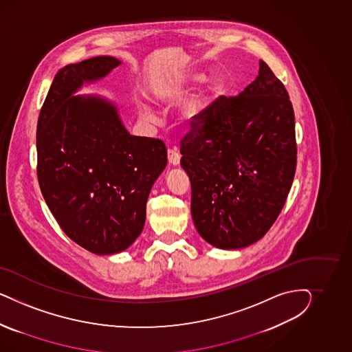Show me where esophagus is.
<instances>
[{"instance_id": "obj_1", "label": "esophagus", "mask_w": 352, "mask_h": 352, "mask_svg": "<svg viewBox=\"0 0 352 352\" xmlns=\"http://www.w3.org/2000/svg\"><path fill=\"white\" fill-rule=\"evenodd\" d=\"M168 160H169L170 165L177 166L181 162V155L178 153V151L175 148L168 149Z\"/></svg>"}]
</instances>
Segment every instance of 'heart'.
<instances>
[{"label": "heart", "instance_id": "b5f03b06", "mask_svg": "<svg viewBox=\"0 0 352 352\" xmlns=\"http://www.w3.org/2000/svg\"><path fill=\"white\" fill-rule=\"evenodd\" d=\"M204 80H205V75L201 72H191V74H188L184 77V81L190 85L201 82ZM208 90H209V94L212 96L222 94L224 90L223 78L222 77H214L209 86H208ZM178 91H179V89L177 87V85L170 84L166 87L160 89L156 93V96H157V100L160 103H169L171 100H174L175 96H178ZM206 107H208L206 102L195 103V104L188 107L187 111L183 115L184 125L188 129H197L199 126H201V124L205 121V116H206ZM140 115H142V118H144L146 120H155V112L149 107H142Z\"/></svg>", "mask_w": 352, "mask_h": 352}]
</instances>
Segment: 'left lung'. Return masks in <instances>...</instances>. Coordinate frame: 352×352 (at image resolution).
I'll return each instance as SVG.
<instances>
[{
    "label": "left lung",
    "instance_id": "8db88e82",
    "mask_svg": "<svg viewBox=\"0 0 352 352\" xmlns=\"http://www.w3.org/2000/svg\"><path fill=\"white\" fill-rule=\"evenodd\" d=\"M197 232L219 249L262 239L284 208L297 166L294 111L263 60L237 96H221L181 140Z\"/></svg>",
    "mask_w": 352,
    "mask_h": 352
}]
</instances>
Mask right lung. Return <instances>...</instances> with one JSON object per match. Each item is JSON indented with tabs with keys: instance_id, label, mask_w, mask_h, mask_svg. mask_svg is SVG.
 <instances>
[{
	"instance_id": "right-lung-1",
	"label": "right lung",
	"mask_w": 352,
	"mask_h": 352,
	"mask_svg": "<svg viewBox=\"0 0 352 352\" xmlns=\"http://www.w3.org/2000/svg\"><path fill=\"white\" fill-rule=\"evenodd\" d=\"M120 63L96 56L63 67L37 122L43 199L64 234L99 256L120 253L135 241L151 188L168 162L164 142L130 135L111 102L74 96Z\"/></svg>"
}]
</instances>
